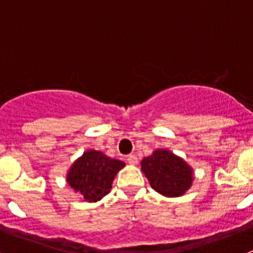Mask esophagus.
Returning a JSON list of instances; mask_svg holds the SVG:
<instances>
[{"label": "esophagus", "mask_w": 253, "mask_h": 253, "mask_svg": "<svg viewBox=\"0 0 253 253\" xmlns=\"http://www.w3.org/2000/svg\"><path fill=\"white\" fill-rule=\"evenodd\" d=\"M126 161H128V163H130V165H137L138 163L137 156H134V154H129L128 157H126Z\"/></svg>", "instance_id": "1"}]
</instances>
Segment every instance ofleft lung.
<instances>
[{
	"instance_id": "1",
	"label": "left lung",
	"mask_w": 253,
	"mask_h": 253,
	"mask_svg": "<svg viewBox=\"0 0 253 253\" xmlns=\"http://www.w3.org/2000/svg\"><path fill=\"white\" fill-rule=\"evenodd\" d=\"M140 165L152 189L163 196L184 195L193 185V169L167 149H156L151 156L143 158Z\"/></svg>"
}]
</instances>
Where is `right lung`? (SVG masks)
I'll return each instance as SVG.
<instances>
[{
    "label": "right lung",
    "mask_w": 253,
    "mask_h": 253,
    "mask_svg": "<svg viewBox=\"0 0 253 253\" xmlns=\"http://www.w3.org/2000/svg\"><path fill=\"white\" fill-rule=\"evenodd\" d=\"M124 166L122 161L113 160L100 151L88 149L68 169L67 182L86 202H99L110 193L116 173Z\"/></svg>",
    "instance_id": "add662e5"
}]
</instances>
